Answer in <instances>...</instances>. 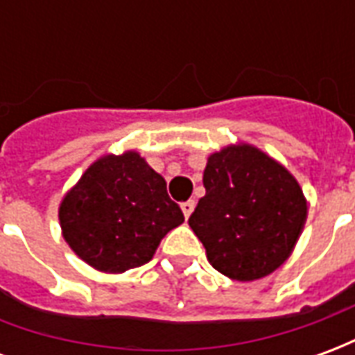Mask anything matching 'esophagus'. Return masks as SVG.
Here are the masks:
<instances>
[{"label": "esophagus", "instance_id": "34e87169", "mask_svg": "<svg viewBox=\"0 0 355 355\" xmlns=\"http://www.w3.org/2000/svg\"><path fill=\"white\" fill-rule=\"evenodd\" d=\"M193 207H196V201H193V200L184 201V203H182V205H180V209H182V213H184L186 218H188V216L192 215Z\"/></svg>", "mask_w": 355, "mask_h": 355}]
</instances>
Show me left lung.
<instances>
[{"label": "left lung", "instance_id": "left-lung-1", "mask_svg": "<svg viewBox=\"0 0 355 355\" xmlns=\"http://www.w3.org/2000/svg\"><path fill=\"white\" fill-rule=\"evenodd\" d=\"M205 196L188 218L209 262L238 282L272 274L306 223V200L283 165L257 148L228 146L207 159Z\"/></svg>", "mask_w": 355, "mask_h": 355}]
</instances>
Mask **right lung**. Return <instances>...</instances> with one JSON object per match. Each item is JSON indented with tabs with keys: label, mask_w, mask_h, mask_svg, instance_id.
Returning a JSON list of instances; mask_svg holds the SVG:
<instances>
[{
	"label": "right lung",
	"mask_w": 355,
	"mask_h": 355,
	"mask_svg": "<svg viewBox=\"0 0 355 355\" xmlns=\"http://www.w3.org/2000/svg\"><path fill=\"white\" fill-rule=\"evenodd\" d=\"M58 218L73 253L112 274L146 264L163 236L184 223L165 178L137 152L94 162L66 193Z\"/></svg>",
	"instance_id": "right-lung-1"
}]
</instances>
